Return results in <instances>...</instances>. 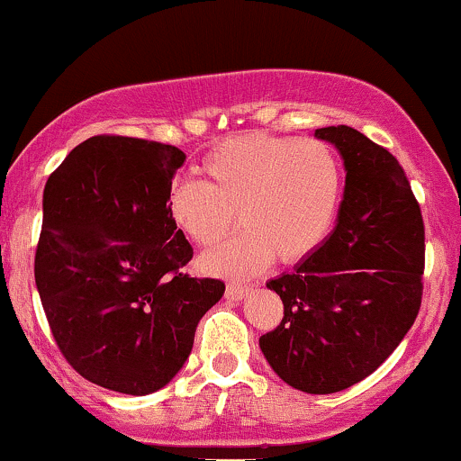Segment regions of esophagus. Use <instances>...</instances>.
I'll return each instance as SVG.
<instances>
[{"label":"esophagus","mask_w":461,"mask_h":461,"mask_svg":"<svg viewBox=\"0 0 461 461\" xmlns=\"http://www.w3.org/2000/svg\"><path fill=\"white\" fill-rule=\"evenodd\" d=\"M253 290V285H240V284H227L225 288V297L230 301H240L245 299L249 293Z\"/></svg>","instance_id":"1"}]
</instances>
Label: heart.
Segmentation results:
<instances>
[{"label":"heart","mask_w":461,"mask_h":461,"mask_svg":"<svg viewBox=\"0 0 461 461\" xmlns=\"http://www.w3.org/2000/svg\"><path fill=\"white\" fill-rule=\"evenodd\" d=\"M203 182L168 188L167 214L197 247H214L238 221L245 234L201 258L223 277H251L277 258L299 264L331 234L345 193V171L322 140L249 131L214 147L199 164Z\"/></svg>","instance_id":"obj_1"}]
</instances>
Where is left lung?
<instances>
[{"label":"left lung","instance_id":"obj_1","mask_svg":"<svg viewBox=\"0 0 461 461\" xmlns=\"http://www.w3.org/2000/svg\"><path fill=\"white\" fill-rule=\"evenodd\" d=\"M316 136L342 153L345 199L319 251L267 284L282 299L284 319L260 348L288 385L331 394L375 373L414 325L425 223L390 149L348 125Z\"/></svg>","mask_w":461,"mask_h":461}]
</instances>
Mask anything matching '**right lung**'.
I'll return each instance as SVG.
<instances>
[{
  "mask_svg": "<svg viewBox=\"0 0 461 461\" xmlns=\"http://www.w3.org/2000/svg\"><path fill=\"white\" fill-rule=\"evenodd\" d=\"M186 156L164 142L99 134L51 173L34 279L73 368L123 394L160 390L184 366L225 284L182 268L193 247L167 214Z\"/></svg>",
  "mask_w": 461,
  "mask_h": 461,
  "instance_id": "1",
  "label": "right lung"
}]
</instances>
